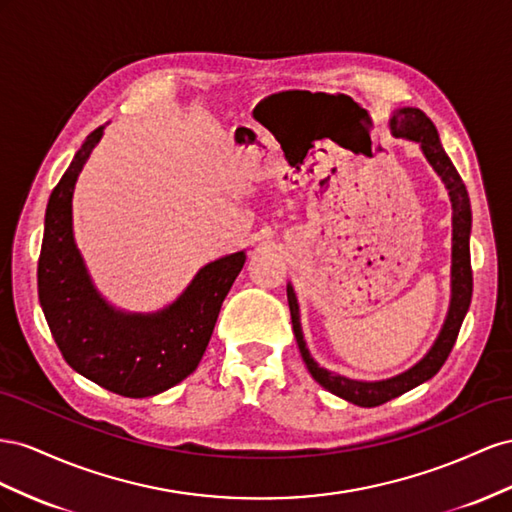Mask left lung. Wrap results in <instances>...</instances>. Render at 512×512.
I'll return each instance as SVG.
<instances>
[{
    "instance_id": "1",
    "label": "left lung",
    "mask_w": 512,
    "mask_h": 512,
    "mask_svg": "<svg viewBox=\"0 0 512 512\" xmlns=\"http://www.w3.org/2000/svg\"><path fill=\"white\" fill-rule=\"evenodd\" d=\"M390 126H392V133L397 137H405L420 143V148L425 152L427 160L444 180L452 201V300H450L446 324L440 332V337H437L435 345L431 347V352L410 371H405L403 375H397L392 379H384V382H356V379H347L343 375H334L326 369H321L319 364L311 358L309 349H306L302 328H300V313H298L294 287L287 285L291 326H294V334H296V341H298L306 369H309V373L313 375L317 384H321L332 394H337V397L349 403H356L360 407H377L394 397H401L403 392L420 386L422 382H427V379H431L437 371L442 369V364L450 356L452 347H455L463 317L467 309H470L472 285H474L472 261H470V229H472L470 197H467L465 184L461 180L459 171L455 169V165H452V160L442 148L440 137H437V128L427 118L425 111L414 109V107L394 111Z\"/></svg>"
}]
</instances>
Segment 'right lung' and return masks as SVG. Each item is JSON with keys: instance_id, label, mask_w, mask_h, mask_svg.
<instances>
[{"instance_id": "add662e5", "label": "right lung", "mask_w": 512, "mask_h": 512, "mask_svg": "<svg viewBox=\"0 0 512 512\" xmlns=\"http://www.w3.org/2000/svg\"><path fill=\"white\" fill-rule=\"evenodd\" d=\"M102 126L90 133L49 197L38 257V298L64 360L83 377L130 399L152 397L191 375L246 255L212 261L178 302L156 315L113 311L90 283L72 240V191Z\"/></svg>"}]
</instances>
